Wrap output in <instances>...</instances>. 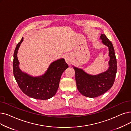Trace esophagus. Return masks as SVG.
I'll return each instance as SVG.
<instances>
[{"label": "esophagus", "instance_id": "esophagus-1", "mask_svg": "<svg viewBox=\"0 0 131 131\" xmlns=\"http://www.w3.org/2000/svg\"><path fill=\"white\" fill-rule=\"evenodd\" d=\"M65 60L67 64H70L72 61V58L71 56L69 54H67L65 57Z\"/></svg>", "mask_w": 131, "mask_h": 131}]
</instances>
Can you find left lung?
Returning a JSON list of instances; mask_svg holds the SVG:
<instances>
[{"label": "left lung", "mask_w": 131, "mask_h": 131, "mask_svg": "<svg viewBox=\"0 0 131 131\" xmlns=\"http://www.w3.org/2000/svg\"><path fill=\"white\" fill-rule=\"evenodd\" d=\"M100 39L104 45L109 49V68L97 75H91L81 69L73 66L75 73L77 87L82 95L94 98L104 94L113 86L117 70V60L112 43L105 34H101Z\"/></svg>", "instance_id": "8db88e82"}]
</instances>
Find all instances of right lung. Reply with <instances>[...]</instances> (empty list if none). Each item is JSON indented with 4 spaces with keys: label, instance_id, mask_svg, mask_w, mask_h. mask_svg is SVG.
Returning <instances> with one entry per match:
<instances>
[{
    "label": "right lung",
    "instance_id": "1",
    "mask_svg": "<svg viewBox=\"0 0 131 131\" xmlns=\"http://www.w3.org/2000/svg\"><path fill=\"white\" fill-rule=\"evenodd\" d=\"M23 41L22 37L16 45L13 56V74L16 82L22 92L31 98L44 100L52 97L58 89L62 73L69 66L65 59L61 58L51 63L47 71L42 75L33 77L22 72L20 69L17 54Z\"/></svg>",
    "mask_w": 131,
    "mask_h": 131
}]
</instances>
